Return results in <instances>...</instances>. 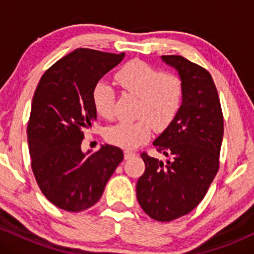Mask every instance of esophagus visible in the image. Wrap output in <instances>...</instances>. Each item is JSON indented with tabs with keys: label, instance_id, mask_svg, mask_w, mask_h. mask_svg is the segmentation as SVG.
Listing matches in <instances>:
<instances>
[{
	"label": "esophagus",
	"instance_id": "1",
	"mask_svg": "<svg viewBox=\"0 0 254 254\" xmlns=\"http://www.w3.org/2000/svg\"><path fill=\"white\" fill-rule=\"evenodd\" d=\"M135 155H136V153H133V151H131V150H125L124 151V157L127 160L131 159V157H133Z\"/></svg>",
	"mask_w": 254,
	"mask_h": 254
}]
</instances>
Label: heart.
Returning <instances> with one entry per match:
<instances>
[{
  "instance_id": "b5f03b06",
  "label": "heart",
  "mask_w": 254,
  "mask_h": 254,
  "mask_svg": "<svg viewBox=\"0 0 254 254\" xmlns=\"http://www.w3.org/2000/svg\"><path fill=\"white\" fill-rule=\"evenodd\" d=\"M122 89L139 98L136 121H123L110 127L107 141L124 149H132L144 143L156 129H165L179 112L184 87L180 77L171 72H161L148 63L133 60L122 66L115 75ZM93 104L99 116H113L116 93L110 84L99 81L93 88Z\"/></svg>"
}]
</instances>
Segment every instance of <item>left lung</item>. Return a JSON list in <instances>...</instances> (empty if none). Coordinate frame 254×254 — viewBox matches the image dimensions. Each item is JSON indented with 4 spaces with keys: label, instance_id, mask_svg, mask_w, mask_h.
<instances>
[{
    "label": "left lung",
    "instance_id": "8db88e82",
    "mask_svg": "<svg viewBox=\"0 0 254 254\" xmlns=\"http://www.w3.org/2000/svg\"><path fill=\"white\" fill-rule=\"evenodd\" d=\"M178 71L184 95L179 112L153 144L167 160L141 155L145 171L136 185L145 214L170 222L200 203L218 171L223 116L217 89L205 69L183 56H161Z\"/></svg>",
    "mask_w": 254,
    "mask_h": 254
}]
</instances>
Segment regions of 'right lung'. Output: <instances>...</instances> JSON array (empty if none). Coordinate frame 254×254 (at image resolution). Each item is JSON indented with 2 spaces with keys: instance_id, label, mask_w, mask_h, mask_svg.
I'll return each instance as SVG.
<instances>
[{
  "instance_id": "1",
  "label": "right lung",
  "mask_w": 254,
  "mask_h": 254,
  "mask_svg": "<svg viewBox=\"0 0 254 254\" xmlns=\"http://www.w3.org/2000/svg\"><path fill=\"white\" fill-rule=\"evenodd\" d=\"M124 56L76 49L38 83L27 127L31 166L43 194L57 208L77 212L94 205L123 161L121 148L104 144L90 154L81 143L97 121L93 88Z\"/></svg>"
}]
</instances>
